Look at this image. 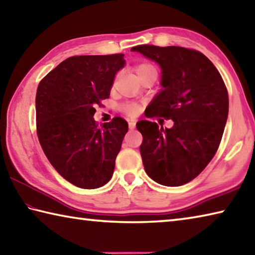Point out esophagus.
<instances>
[{"label": "esophagus", "instance_id": "1", "mask_svg": "<svg viewBox=\"0 0 255 255\" xmlns=\"http://www.w3.org/2000/svg\"><path fill=\"white\" fill-rule=\"evenodd\" d=\"M128 126H129V129H135V127H136V122L135 120H130V122L128 123Z\"/></svg>", "mask_w": 255, "mask_h": 255}]
</instances>
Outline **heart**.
<instances>
[{
    "instance_id": "obj_1",
    "label": "heart",
    "mask_w": 255,
    "mask_h": 255,
    "mask_svg": "<svg viewBox=\"0 0 255 255\" xmlns=\"http://www.w3.org/2000/svg\"><path fill=\"white\" fill-rule=\"evenodd\" d=\"M153 70H155V67L153 65H150V64H148V63H143V64H139V65L136 67V73L137 74H139V73H141V72L153 71ZM126 111L129 115H136L138 111V108L133 105H129L126 107Z\"/></svg>"
}]
</instances>
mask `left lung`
Returning <instances> with one entry per match:
<instances>
[{
	"mask_svg": "<svg viewBox=\"0 0 255 255\" xmlns=\"http://www.w3.org/2000/svg\"><path fill=\"white\" fill-rule=\"evenodd\" d=\"M131 51L161 67L162 89L148 105V117L173 120L172 128L148 120L137 123L144 169L166 187L188 183L217 152L228 116L226 86L214 64L197 50L141 45Z\"/></svg>",
	"mask_w": 255,
	"mask_h": 255,
	"instance_id": "1",
	"label": "left lung"
}]
</instances>
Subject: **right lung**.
<instances>
[{"label": "right lung", "mask_w": 255, "mask_h": 255, "mask_svg": "<svg viewBox=\"0 0 255 255\" xmlns=\"http://www.w3.org/2000/svg\"><path fill=\"white\" fill-rule=\"evenodd\" d=\"M125 65L123 54L74 56L38 85L39 143L55 170L79 188H100L114 174L128 124L117 117L99 127L93 116Z\"/></svg>", "instance_id": "add662e5"}]
</instances>
